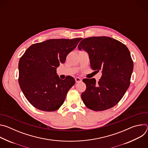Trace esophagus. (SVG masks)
I'll return each instance as SVG.
<instances>
[{"label":"esophagus","instance_id":"obj_1","mask_svg":"<svg viewBox=\"0 0 148 148\" xmlns=\"http://www.w3.org/2000/svg\"><path fill=\"white\" fill-rule=\"evenodd\" d=\"M75 82H81L82 81V79L80 78H79V77H76L75 78Z\"/></svg>","mask_w":148,"mask_h":148}]
</instances>
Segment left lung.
Listing matches in <instances>:
<instances>
[{"label":"left lung","mask_w":148,"mask_h":148,"mask_svg":"<svg viewBox=\"0 0 148 148\" xmlns=\"http://www.w3.org/2000/svg\"><path fill=\"white\" fill-rule=\"evenodd\" d=\"M78 48L88 53L91 69L102 74L98 82L95 78L82 80L87 87L81 94L84 103L95 111L114 107L130 86L134 62L128 49L106 36L84 38Z\"/></svg>","instance_id":"1"}]
</instances>
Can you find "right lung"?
Returning <instances> with one entry per match:
<instances>
[{"mask_svg": "<svg viewBox=\"0 0 148 148\" xmlns=\"http://www.w3.org/2000/svg\"><path fill=\"white\" fill-rule=\"evenodd\" d=\"M82 38L50 39L32 45L20 57L18 84L28 101L36 108L51 112L64 103L75 79L62 80L56 74L60 63L73 50Z\"/></svg>", "mask_w": 148, "mask_h": 148, "instance_id": "1", "label": "right lung"}]
</instances>
